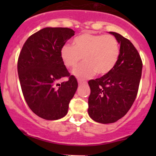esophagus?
I'll return each instance as SVG.
<instances>
[{
  "label": "esophagus",
  "instance_id": "1",
  "mask_svg": "<svg viewBox=\"0 0 156 156\" xmlns=\"http://www.w3.org/2000/svg\"><path fill=\"white\" fill-rule=\"evenodd\" d=\"M87 84V81H84L81 79H78V84H79V85H83V84Z\"/></svg>",
  "mask_w": 156,
  "mask_h": 156
}]
</instances>
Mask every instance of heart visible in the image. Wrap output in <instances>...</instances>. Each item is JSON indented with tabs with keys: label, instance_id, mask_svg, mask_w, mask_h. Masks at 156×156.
<instances>
[{
	"label": "heart",
	"instance_id": "1",
	"mask_svg": "<svg viewBox=\"0 0 156 156\" xmlns=\"http://www.w3.org/2000/svg\"><path fill=\"white\" fill-rule=\"evenodd\" d=\"M74 46L66 44L61 48L60 56L68 68H75L83 56L84 62L74 70L81 79L89 78L97 72L100 75L109 73L116 65L120 48L115 36L109 34L83 33L73 40Z\"/></svg>",
	"mask_w": 156,
	"mask_h": 156
}]
</instances>
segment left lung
<instances>
[{
	"instance_id": "1",
	"label": "left lung",
	"mask_w": 156,
	"mask_h": 156,
	"mask_svg": "<svg viewBox=\"0 0 156 156\" xmlns=\"http://www.w3.org/2000/svg\"><path fill=\"white\" fill-rule=\"evenodd\" d=\"M110 34L120 44L117 63L109 73L88 81V114L102 124L114 123L127 114L137 95L142 75V59L133 44L120 34Z\"/></svg>"
}]
</instances>
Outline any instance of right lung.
I'll return each mask as SVG.
<instances>
[{
	"label": "right lung",
	"instance_id": "obj_1",
	"mask_svg": "<svg viewBox=\"0 0 156 156\" xmlns=\"http://www.w3.org/2000/svg\"><path fill=\"white\" fill-rule=\"evenodd\" d=\"M75 34L69 28H44L31 34L17 62L23 97L31 111L46 120H57L68 112L78 88L60 56L61 48ZM62 77L67 82L59 83Z\"/></svg>",
	"mask_w": 156,
	"mask_h": 156
}]
</instances>
